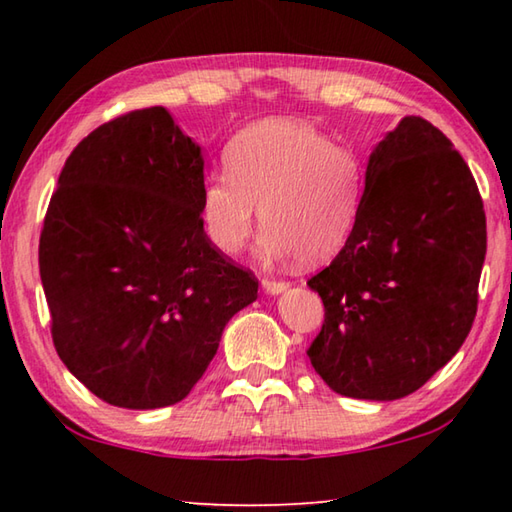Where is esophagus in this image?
Here are the masks:
<instances>
[{
	"instance_id": "obj_1",
	"label": "esophagus",
	"mask_w": 512,
	"mask_h": 512,
	"mask_svg": "<svg viewBox=\"0 0 512 512\" xmlns=\"http://www.w3.org/2000/svg\"><path fill=\"white\" fill-rule=\"evenodd\" d=\"M262 289L266 293H271V296H277V293H284L289 289V282L284 280H271V277H264L262 280Z\"/></svg>"
}]
</instances>
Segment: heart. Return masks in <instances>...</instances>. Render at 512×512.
I'll return each mask as SVG.
<instances>
[{"mask_svg":"<svg viewBox=\"0 0 512 512\" xmlns=\"http://www.w3.org/2000/svg\"><path fill=\"white\" fill-rule=\"evenodd\" d=\"M225 169L201 189L203 230L223 255H239L259 219L266 257L293 255L307 266L341 253L357 230L366 192L361 155L307 121L250 124L230 142Z\"/></svg>","mask_w":512,"mask_h":512,"instance_id":"1","label":"heart"}]
</instances>
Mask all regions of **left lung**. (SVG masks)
Instances as JSON below:
<instances>
[{"mask_svg":"<svg viewBox=\"0 0 512 512\" xmlns=\"http://www.w3.org/2000/svg\"><path fill=\"white\" fill-rule=\"evenodd\" d=\"M483 259L470 167L427 119L404 117L370 153L357 230L307 282L325 305L311 366L345 397L415 393L470 334Z\"/></svg>","mask_w":512,"mask_h":512,"instance_id":"8db88e82","label":"left lung"}]
</instances>
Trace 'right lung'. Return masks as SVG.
I'll return each instance as SVG.
<instances>
[{"mask_svg":"<svg viewBox=\"0 0 512 512\" xmlns=\"http://www.w3.org/2000/svg\"><path fill=\"white\" fill-rule=\"evenodd\" d=\"M201 146L167 108L99 126L69 155L40 235L60 361L99 400L149 411L185 400L257 277L201 221Z\"/></svg>","mask_w":512,"mask_h":512,"instance_id":"obj_1","label":"right lung"}]
</instances>
